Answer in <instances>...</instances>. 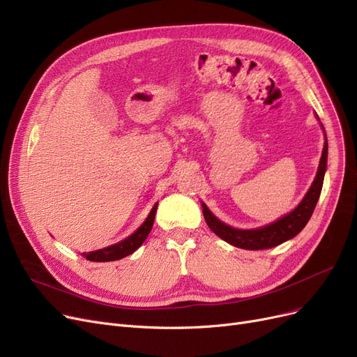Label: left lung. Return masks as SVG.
I'll use <instances>...</instances> for the list:
<instances>
[{
	"label": "left lung",
	"instance_id": "1",
	"mask_svg": "<svg viewBox=\"0 0 357 357\" xmlns=\"http://www.w3.org/2000/svg\"><path fill=\"white\" fill-rule=\"evenodd\" d=\"M321 127H323V124H321ZM323 131H324V127H323ZM327 153H328V143H327V137H326L323 155L320 159V165H318L315 179L311 183L310 190L305 194V197L303 198V201L299 202L298 207L294 211H291L289 214L280 217L275 222H271V224H268V226H264V227L252 229V230H240V229H233V227L227 226V224L220 221L208 210L207 205L201 202L202 214H204L205 221H207V224H208V227L224 241L230 243V245H233L236 248L246 249V250L271 249L278 245H282L284 241L295 237L307 226V222L310 221V218L314 213L318 198H320L323 182H324V174L327 169Z\"/></svg>",
	"mask_w": 357,
	"mask_h": 357
}]
</instances>
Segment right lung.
Segmentation results:
<instances>
[{
  "label": "right lung",
  "mask_w": 357,
  "mask_h": 357,
  "mask_svg": "<svg viewBox=\"0 0 357 357\" xmlns=\"http://www.w3.org/2000/svg\"><path fill=\"white\" fill-rule=\"evenodd\" d=\"M156 210H158V202L153 205V208H152V211H150V214L147 215L146 221L133 234L128 236L127 238L121 240L120 243H116V245L96 250V252L82 253V256L86 260H91V261H112V260L123 259V257L131 255L133 252H136L143 245V241L147 238L150 230H152V227H153Z\"/></svg>",
  "instance_id": "1"
}]
</instances>
